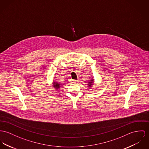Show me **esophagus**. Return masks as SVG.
<instances>
[{
	"instance_id": "obj_1",
	"label": "esophagus",
	"mask_w": 149,
	"mask_h": 149,
	"mask_svg": "<svg viewBox=\"0 0 149 149\" xmlns=\"http://www.w3.org/2000/svg\"><path fill=\"white\" fill-rule=\"evenodd\" d=\"M77 81H78V80H75V79H72V80H71V83H77Z\"/></svg>"
}]
</instances>
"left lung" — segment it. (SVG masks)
I'll use <instances>...</instances> for the list:
<instances>
[{
	"mask_svg": "<svg viewBox=\"0 0 149 149\" xmlns=\"http://www.w3.org/2000/svg\"><path fill=\"white\" fill-rule=\"evenodd\" d=\"M93 79H92L91 80H90V82H89V84H88V86L90 87H91L92 86L93 84Z\"/></svg>",
	"mask_w": 149,
	"mask_h": 149,
	"instance_id": "1",
	"label": "left lung"
}]
</instances>
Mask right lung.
I'll return each instance as SVG.
<instances>
[{
  "label": "right lung",
  "instance_id": "1",
  "mask_svg": "<svg viewBox=\"0 0 149 149\" xmlns=\"http://www.w3.org/2000/svg\"><path fill=\"white\" fill-rule=\"evenodd\" d=\"M53 87H54V88L58 89L61 87V84L57 82H55V81H53Z\"/></svg>",
  "mask_w": 149,
  "mask_h": 149
}]
</instances>
